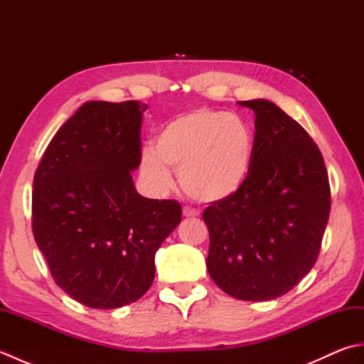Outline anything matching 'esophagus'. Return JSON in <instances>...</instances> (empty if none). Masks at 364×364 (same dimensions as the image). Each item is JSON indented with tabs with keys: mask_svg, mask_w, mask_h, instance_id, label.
<instances>
[{
	"mask_svg": "<svg viewBox=\"0 0 364 364\" xmlns=\"http://www.w3.org/2000/svg\"><path fill=\"white\" fill-rule=\"evenodd\" d=\"M183 215H184V218H197L198 211L192 210V208H184V210H183Z\"/></svg>",
	"mask_w": 364,
	"mask_h": 364,
	"instance_id": "obj_1",
	"label": "esophagus"
}]
</instances>
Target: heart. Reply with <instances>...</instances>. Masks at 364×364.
I'll use <instances>...</instances> for the list:
<instances>
[{
    "label": "heart",
    "instance_id": "obj_1",
    "mask_svg": "<svg viewBox=\"0 0 364 364\" xmlns=\"http://www.w3.org/2000/svg\"><path fill=\"white\" fill-rule=\"evenodd\" d=\"M253 131L244 119L225 111L198 107L161 127L154 149L142 153V172L156 189L172 184L197 202L218 203L235 197L252 172Z\"/></svg>",
    "mask_w": 364,
    "mask_h": 364
}]
</instances>
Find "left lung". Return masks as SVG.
I'll use <instances>...</instances> for the list:
<instances>
[{
  "label": "left lung",
  "instance_id": "obj_1",
  "mask_svg": "<svg viewBox=\"0 0 364 364\" xmlns=\"http://www.w3.org/2000/svg\"><path fill=\"white\" fill-rule=\"evenodd\" d=\"M255 119L249 180L235 197L203 211L206 266L239 300H272L291 291L319 257L330 214L322 154L299 123L267 100L239 102Z\"/></svg>",
  "mask_w": 364,
  "mask_h": 364
}]
</instances>
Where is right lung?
I'll list each match as a JSON object with an SVG mask.
<instances>
[{
    "mask_svg": "<svg viewBox=\"0 0 364 364\" xmlns=\"http://www.w3.org/2000/svg\"><path fill=\"white\" fill-rule=\"evenodd\" d=\"M146 105L87 102L51 139L33 183V233L51 277L80 304L111 310L141 299L154 253L181 222L175 200L137 194Z\"/></svg>",
    "mask_w": 364,
    "mask_h": 364,
    "instance_id": "add662e5",
    "label": "right lung"
}]
</instances>
